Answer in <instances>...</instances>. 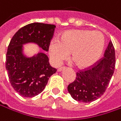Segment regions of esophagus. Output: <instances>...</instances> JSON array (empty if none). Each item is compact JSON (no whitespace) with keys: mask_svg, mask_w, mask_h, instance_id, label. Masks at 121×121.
<instances>
[{"mask_svg":"<svg viewBox=\"0 0 121 121\" xmlns=\"http://www.w3.org/2000/svg\"><path fill=\"white\" fill-rule=\"evenodd\" d=\"M65 68V67H59V68L57 69V71H58V72H61V71H62Z\"/></svg>","mask_w":121,"mask_h":121,"instance_id":"34e87169","label":"esophagus"}]
</instances>
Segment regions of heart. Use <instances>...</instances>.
<instances>
[{
  "label": "heart",
  "instance_id": "heart-1",
  "mask_svg": "<svg viewBox=\"0 0 121 121\" xmlns=\"http://www.w3.org/2000/svg\"><path fill=\"white\" fill-rule=\"evenodd\" d=\"M105 44L104 35L99 31L71 30L62 33L59 39H53L48 46L52 62L58 65L69 58L80 69L92 66L101 56Z\"/></svg>",
  "mask_w": 121,
  "mask_h": 121
}]
</instances>
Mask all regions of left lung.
Instances as JSON below:
<instances>
[{"label": "left lung", "mask_w": 121, "mask_h": 121, "mask_svg": "<svg viewBox=\"0 0 121 121\" xmlns=\"http://www.w3.org/2000/svg\"><path fill=\"white\" fill-rule=\"evenodd\" d=\"M115 54L113 44L110 41L103 58L90 67L77 72L75 80L67 86L69 93L74 100L89 103L104 94L115 70Z\"/></svg>", "instance_id": "left-lung-1"}]
</instances>
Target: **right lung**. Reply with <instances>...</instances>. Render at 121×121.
Wrapping results in <instances>:
<instances>
[{
  "instance_id": "1",
  "label": "right lung",
  "mask_w": 121,
  "mask_h": 121,
  "mask_svg": "<svg viewBox=\"0 0 121 121\" xmlns=\"http://www.w3.org/2000/svg\"><path fill=\"white\" fill-rule=\"evenodd\" d=\"M54 25L34 22L21 27L12 37L6 54L5 67L11 86L22 97L40 94L49 78L56 72L49 63L47 56L39 52L32 57L22 54V44L34 42L44 51L53 37Z\"/></svg>"
}]
</instances>
